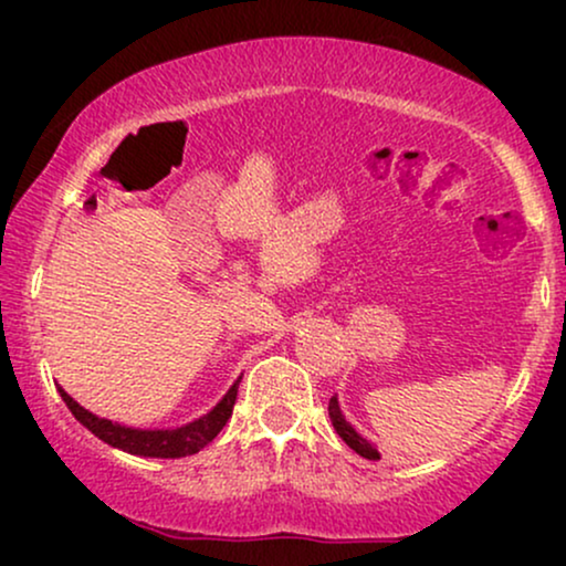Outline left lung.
<instances>
[{"label":"left lung","instance_id":"8db88e82","mask_svg":"<svg viewBox=\"0 0 566 566\" xmlns=\"http://www.w3.org/2000/svg\"><path fill=\"white\" fill-rule=\"evenodd\" d=\"M329 420H333L335 431L340 433V439L346 441V444L350 447V450L359 452L361 458H367V460H378V458H380V452L375 450V447L369 444L367 439H361L359 433H356L354 428H350V426L346 423V418H343V415H340V407H337V399H335V396H333V399H329Z\"/></svg>","mask_w":566,"mask_h":566}]
</instances>
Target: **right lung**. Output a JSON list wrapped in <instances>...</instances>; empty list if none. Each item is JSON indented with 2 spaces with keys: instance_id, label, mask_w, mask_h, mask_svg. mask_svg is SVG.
<instances>
[{
  "instance_id": "add662e5",
  "label": "right lung",
  "mask_w": 566,
  "mask_h": 566,
  "mask_svg": "<svg viewBox=\"0 0 566 566\" xmlns=\"http://www.w3.org/2000/svg\"><path fill=\"white\" fill-rule=\"evenodd\" d=\"M57 391H61L71 415H74L87 431H93L97 439L116 447V450L143 454V458H186V454H197L199 450H205V447L223 431V426L229 423L233 405H237L239 380L233 382L229 394L223 396V401H220L210 415H205V418L193 420V423H188L184 428H172V431H138V428L116 426L112 420L97 418V415L87 412V409L76 405L63 388H57Z\"/></svg>"
}]
</instances>
